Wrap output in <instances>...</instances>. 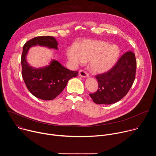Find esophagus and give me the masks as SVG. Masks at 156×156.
Segmentation results:
<instances>
[{"label": "esophagus", "mask_w": 156, "mask_h": 156, "mask_svg": "<svg viewBox=\"0 0 156 156\" xmlns=\"http://www.w3.org/2000/svg\"><path fill=\"white\" fill-rule=\"evenodd\" d=\"M79 75L80 76H81V77H84V78H86V77H87L89 76L88 73L85 72L84 70H80V72H79Z\"/></svg>", "instance_id": "obj_1"}]
</instances>
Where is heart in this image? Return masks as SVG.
<instances>
[{
  "label": "heart",
  "instance_id": "obj_1",
  "mask_svg": "<svg viewBox=\"0 0 156 156\" xmlns=\"http://www.w3.org/2000/svg\"><path fill=\"white\" fill-rule=\"evenodd\" d=\"M120 54L116 44L96 39H84L66 49L69 59L74 65L88 61L90 69L96 73H104L112 69Z\"/></svg>",
  "mask_w": 156,
  "mask_h": 156
}]
</instances>
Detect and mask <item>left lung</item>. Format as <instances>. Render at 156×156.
Returning <instances> with one entry per match:
<instances>
[{"label": "left lung", "instance_id": "1", "mask_svg": "<svg viewBox=\"0 0 156 156\" xmlns=\"http://www.w3.org/2000/svg\"><path fill=\"white\" fill-rule=\"evenodd\" d=\"M136 70L135 54L131 51L125 52L110 70L95 76L98 82V90L90 94L94 102L107 105L121 100L135 81Z\"/></svg>", "mask_w": 156, "mask_h": 156}]
</instances>
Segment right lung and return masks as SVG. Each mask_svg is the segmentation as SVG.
Here are the masks:
<instances>
[{
  "label": "right lung",
  "instance_id": "obj_1",
  "mask_svg": "<svg viewBox=\"0 0 156 156\" xmlns=\"http://www.w3.org/2000/svg\"><path fill=\"white\" fill-rule=\"evenodd\" d=\"M37 45L58 49V42L52 36H38L27 41L23 46L21 57L22 77L33 95L42 100H52L63 91L69 80L76 76L78 72L65 68L54 60L45 67H32L26 57L29 49Z\"/></svg>",
  "mask_w": 156,
  "mask_h": 156
}]
</instances>
